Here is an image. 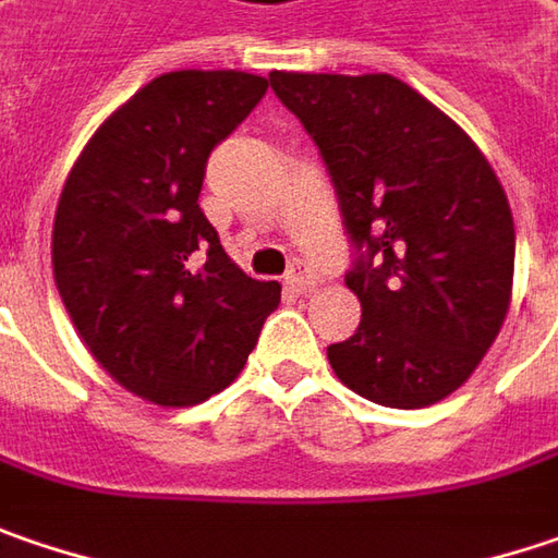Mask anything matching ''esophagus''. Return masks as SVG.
<instances>
[{
	"label": "esophagus",
	"instance_id": "34e87169",
	"mask_svg": "<svg viewBox=\"0 0 558 558\" xmlns=\"http://www.w3.org/2000/svg\"><path fill=\"white\" fill-rule=\"evenodd\" d=\"M286 279H289V286H292L294 292H301V294L314 292V286H317V276H314V269H311V264H304V260H294Z\"/></svg>",
	"mask_w": 558,
	"mask_h": 558
}]
</instances>
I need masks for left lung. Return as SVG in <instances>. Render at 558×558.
I'll use <instances>...</instances> for the list:
<instances>
[{
  "label": "left lung",
  "instance_id": "obj_1",
  "mask_svg": "<svg viewBox=\"0 0 558 558\" xmlns=\"http://www.w3.org/2000/svg\"><path fill=\"white\" fill-rule=\"evenodd\" d=\"M332 175L361 257L357 332L329 345L351 392L427 408L477 371L512 304L515 222L487 156L392 74L272 71Z\"/></svg>",
  "mask_w": 558,
  "mask_h": 558
}]
</instances>
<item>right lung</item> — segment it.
I'll return each instance as SVG.
<instances>
[{"mask_svg": "<svg viewBox=\"0 0 558 558\" xmlns=\"http://www.w3.org/2000/svg\"><path fill=\"white\" fill-rule=\"evenodd\" d=\"M260 74L184 69L122 102L74 159L52 222V276L81 342L162 408L235 379L279 304L222 251L197 204L209 150L264 99Z\"/></svg>", "mask_w": 558, "mask_h": 558, "instance_id": "add662e5", "label": "right lung"}]
</instances>
